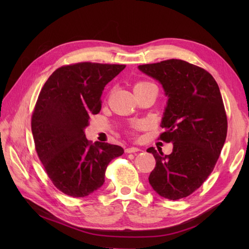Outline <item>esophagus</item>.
Segmentation results:
<instances>
[{
    "label": "esophagus",
    "mask_w": 249,
    "mask_h": 249,
    "mask_svg": "<svg viewBox=\"0 0 249 249\" xmlns=\"http://www.w3.org/2000/svg\"><path fill=\"white\" fill-rule=\"evenodd\" d=\"M140 151V149H138V147H135V146H131V147H127V149L125 150V152L126 153H137V152H139Z\"/></svg>",
    "instance_id": "34e87169"
}]
</instances>
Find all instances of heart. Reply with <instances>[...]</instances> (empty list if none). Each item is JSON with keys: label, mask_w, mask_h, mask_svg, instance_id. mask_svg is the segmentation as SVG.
<instances>
[{"label": "heart", "mask_w": 249, "mask_h": 249, "mask_svg": "<svg viewBox=\"0 0 249 249\" xmlns=\"http://www.w3.org/2000/svg\"><path fill=\"white\" fill-rule=\"evenodd\" d=\"M149 86H154V84L151 83V82H146V81H140V82H137L134 87V91H138L140 89H143L145 87H149ZM140 125H137V127H139Z\"/></svg>", "instance_id": "obj_1"}]
</instances>
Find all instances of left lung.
Masks as SVG:
<instances>
[{
	"instance_id": "1",
	"label": "left lung",
	"mask_w": 249,
	"mask_h": 249,
	"mask_svg": "<svg viewBox=\"0 0 249 249\" xmlns=\"http://www.w3.org/2000/svg\"><path fill=\"white\" fill-rule=\"evenodd\" d=\"M138 68L161 84L168 100L160 139L173 143L170 155L146 150L156 160L149 182L163 198H185L208 178L225 144L227 116L218 84L203 68L182 60Z\"/></svg>"
}]
</instances>
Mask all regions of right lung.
<instances>
[{
    "label": "right lung",
    "instance_id": "obj_1",
    "mask_svg": "<svg viewBox=\"0 0 249 249\" xmlns=\"http://www.w3.org/2000/svg\"><path fill=\"white\" fill-rule=\"evenodd\" d=\"M125 65L78 63L48 78L32 115L35 149L54 186L71 197H87L105 183L109 162L123 147L86 138L91 114L102 108L106 84Z\"/></svg>",
    "mask_w": 249,
    "mask_h": 249
}]
</instances>
